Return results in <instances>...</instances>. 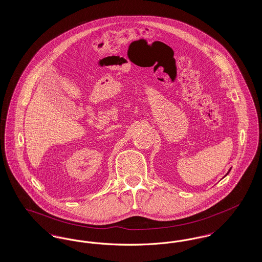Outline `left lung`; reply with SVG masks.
I'll list each match as a JSON object with an SVG mask.
<instances>
[{
  "instance_id": "left-lung-1",
  "label": "left lung",
  "mask_w": 262,
  "mask_h": 262,
  "mask_svg": "<svg viewBox=\"0 0 262 262\" xmlns=\"http://www.w3.org/2000/svg\"><path fill=\"white\" fill-rule=\"evenodd\" d=\"M230 171H231V169H230V170H229V171H228V173H227V174H226V176H227V174H229V173H230Z\"/></svg>"
}]
</instances>
